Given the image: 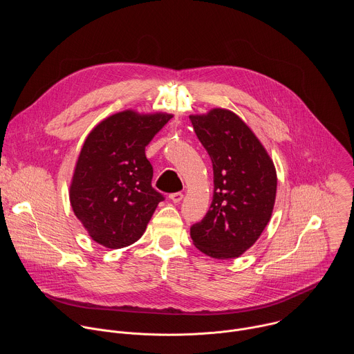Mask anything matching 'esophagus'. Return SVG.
Masks as SVG:
<instances>
[{
	"label": "esophagus",
	"mask_w": 354,
	"mask_h": 354,
	"mask_svg": "<svg viewBox=\"0 0 354 354\" xmlns=\"http://www.w3.org/2000/svg\"><path fill=\"white\" fill-rule=\"evenodd\" d=\"M169 198L174 201V203H179V201L183 198V194L180 192L172 193V194H169Z\"/></svg>",
	"instance_id": "1"
}]
</instances>
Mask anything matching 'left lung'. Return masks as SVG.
Returning a JSON list of instances; mask_svg holds the SVG:
<instances>
[{"label":"left lung","mask_w":354,"mask_h":354,"mask_svg":"<svg viewBox=\"0 0 354 354\" xmlns=\"http://www.w3.org/2000/svg\"><path fill=\"white\" fill-rule=\"evenodd\" d=\"M189 118L214 171L212 206L190 228V236L205 255L235 259L258 241L270 221L276 168L255 133L234 112L214 108Z\"/></svg>","instance_id":"8db88e82"}]
</instances>
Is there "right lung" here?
I'll return each mask as SVG.
<instances>
[{"label":"right lung","instance_id":"1","mask_svg":"<svg viewBox=\"0 0 354 354\" xmlns=\"http://www.w3.org/2000/svg\"><path fill=\"white\" fill-rule=\"evenodd\" d=\"M174 115L118 112L88 134L70 183V203L88 235L108 249L138 241L164 196L151 186L145 145Z\"/></svg>","mask_w":354,"mask_h":354}]
</instances>
